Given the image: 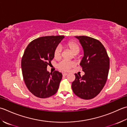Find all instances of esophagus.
I'll return each instance as SVG.
<instances>
[{"label":"esophagus","mask_w":127,"mask_h":127,"mask_svg":"<svg viewBox=\"0 0 127 127\" xmlns=\"http://www.w3.org/2000/svg\"><path fill=\"white\" fill-rule=\"evenodd\" d=\"M67 74H68L66 73H62V75H63V76H66Z\"/></svg>","instance_id":"1"}]
</instances>
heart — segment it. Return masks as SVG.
Returning a JSON list of instances; mask_svg holds the SVG:
<instances>
[{
    "mask_svg": "<svg viewBox=\"0 0 127 127\" xmlns=\"http://www.w3.org/2000/svg\"><path fill=\"white\" fill-rule=\"evenodd\" d=\"M65 47L67 48L70 49V51L72 52L74 55H76L79 53L80 51V47H79L78 43L75 42L70 41L67 42L65 44ZM62 53V48L61 47L57 46L54 51V58L56 59H58L61 57ZM74 63L73 62L70 61H63L61 62L60 63L57 65V68L59 70L62 71H68L70 69L73 67Z\"/></svg>",
    "mask_w": 127,
    "mask_h": 127,
    "instance_id": "obj_1",
    "label": "heart"
}]
</instances>
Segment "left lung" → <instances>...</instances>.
I'll list each match as a JSON object with an SVG mask.
<instances>
[{"label":"left lung","instance_id":"obj_1","mask_svg":"<svg viewBox=\"0 0 127 127\" xmlns=\"http://www.w3.org/2000/svg\"><path fill=\"white\" fill-rule=\"evenodd\" d=\"M81 43L84 57L80 63L85 74H75L72 83L74 93L79 97L90 100L102 90L107 79L110 59L105 47L96 39L88 36H75Z\"/></svg>","mask_w":127,"mask_h":127}]
</instances>
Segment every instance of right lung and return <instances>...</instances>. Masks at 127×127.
<instances>
[{"label":"right lung","mask_w":127,"mask_h":127,"mask_svg":"<svg viewBox=\"0 0 127 127\" xmlns=\"http://www.w3.org/2000/svg\"><path fill=\"white\" fill-rule=\"evenodd\" d=\"M64 36L41 37L27 46L21 59L23 78L27 89L35 96L47 98L54 95L59 86L62 74L47 70L54 58V51Z\"/></svg>","instance_id":"1"}]
</instances>
